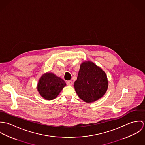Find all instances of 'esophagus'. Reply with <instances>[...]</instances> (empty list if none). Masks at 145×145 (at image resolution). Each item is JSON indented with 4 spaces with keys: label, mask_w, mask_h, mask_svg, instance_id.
I'll return each mask as SVG.
<instances>
[{
    "label": "esophagus",
    "mask_w": 145,
    "mask_h": 145,
    "mask_svg": "<svg viewBox=\"0 0 145 145\" xmlns=\"http://www.w3.org/2000/svg\"><path fill=\"white\" fill-rule=\"evenodd\" d=\"M67 84L68 86H72L73 84V82L72 80H69L67 82Z\"/></svg>",
    "instance_id": "34e87169"
}]
</instances>
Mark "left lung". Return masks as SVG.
<instances>
[{
  "mask_svg": "<svg viewBox=\"0 0 145 145\" xmlns=\"http://www.w3.org/2000/svg\"><path fill=\"white\" fill-rule=\"evenodd\" d=\"M78 97L87 103L95 102L106 92L108 81L105 72L91 61L80 65L77 80L74 83Z\"/></svg>",
  "mask_w": 145,
  "mask_h": 145,
  "instance_id": "obj_1",
  "label": "left lung"
}]
</instances>
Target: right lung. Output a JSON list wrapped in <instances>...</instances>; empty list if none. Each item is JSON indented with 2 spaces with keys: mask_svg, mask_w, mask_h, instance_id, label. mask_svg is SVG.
<instances>
[{
  "mask_svg": "<svg viewBox=\"0 0 145 145\" xmlns=\"http://www.w3.org/2000/svg\"><path fill=\"white\" fill-rule=\"evenodd\" d=\"M66 83L61 78L52 73L42 76L37 84L40 95L47 100H52L58 96Z\"/></svg>",
  "mask_w": 145,
  "mask_h": 145,
  "instance_id": "1",
  "label": "right lung"
}]
</instances>
